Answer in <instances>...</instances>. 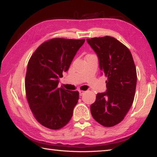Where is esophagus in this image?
Instances as JSON below:
<instances>
[{"label": "esophagus", "mask_w": 157, "mask_h": 157, "mask_svg": "<svg viewBox=\"0 0 157 157\" xmlns=\"http://www.w3.org/2000/svg\"><path fill=\"white\" fill-rule=\"evenodd\" d=\"M79 95H80V96H82V95L84 94V91H79Z\"/></svg>", "instance_id": "1"}]
</instances>
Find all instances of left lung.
Returning a JSON list of instances; mask_svg holds the SVG:
<instances>
[{
  "mask_svg": "<svg viewBox=\"0 0 157 157\" xmlns=\"http://www.w3.org/2000/svg\"><path fill=\"white\" fill-rule=\"evenodd\" d=\"M99 59L100 70L107 78V91L98 93L91 113L102 126L116 125L123 120L134 101L137 75L130 50L112 36L87 39Z\"/></svg>",
  "mask_w": 157,
  "mask_h": 157,
  "instance_id": "obj_1",
  "label": "left lung"
}]
</instances>
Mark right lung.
<instances>
[{"instance_id": "obj_1", "label": "right lung", "mask_w": 157, "mask_h": 157, "mask_svg": "<svg viewBox=\"0 0 157 157\" xmlns=\"http://www.w3.org/2000/svg\"><path fill=\"white\" fill-rule=\"evenodd\" d=\"M84 41V39H51L37 48L29 60L26 98L34 118L47 128H62L73 116L79 92L59 88L58 83Z\"/></svg>"}]
</instances>
